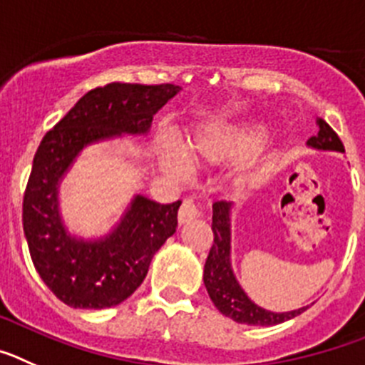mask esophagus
Segmentation results:
<instances>
[{"mask_svg": "<svg viewBox=\"0 0 365 365\" xmlns=\"http://www.w3.org/2000/svg\"><path fill=\"white\" fill-rule=\"evenodd\" d=\"M198 218V207L195 205V202L192 200H183L182 207H180L178 211V223L180 225H183V223L190 222V220Z\"/></svg>", "mask_w": 365, "mask_h": 365, "instance_id": "esophagus-1", "label": "esophagus"}]
</instances>
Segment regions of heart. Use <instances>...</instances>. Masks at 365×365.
<instances>
[{
  "mask_svg": "<svg viewBox=\"0 0 365 365\" xmlns=\"http://www.w3.org/2000/svg\"><path fill=\"white\" fill-rule=\"evenodd\" d=\"M267 125L262 121H232V123H209L202 127L183 147V160L175 147L163 145L160 150V165L167 175L176 180L189 178V165L209 163H242L229 176V185L236 192L255 189L262 182L269 153L262 147L267 138Z\"/></svg>",
  "mask_w": 365,
  "mask_h": 365,
  "instance_id": "heart-1",
  "label": "heart"
}]
</instances>
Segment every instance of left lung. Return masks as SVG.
Instances as JSON below:
<instances>
[{"label": "left lung", "instance_id": "1", "mask_svg": "<svg viewBox=\"0 0 365 365\" xmlns=\"http://www.w3.org/2000/svg\"><path fill=\"white\" fill-rule=\"evenodd\" d=\"M317 136L307 140V147L313 150H331V153H346L340 138L327 125L322 118H317ZM232 202L212 203V244L209 256L203 267V284L211 297L216 309L225 317L232 318L238 324L247 326H277L285 320L298 317L309 305L285 313H274L260 307L247 297L244 287L240 285L238 278L232 269Z\"/></svg>", "mask_w": 365, "mask_h": 365}]
</instances>
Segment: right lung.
<instances>
[{"label": "right lung", "instance_id": "1", "mask_svg": "<svg viewBox=\"0 0 365 365\" xmlns=\"http://www.w3.org/2000/svg\"><path fill=\"white\" fill-rule=\"evenodd\" d=\"M176 85L109 83L80 98L36 150L23 198V231L32 262L48 289L76 309H107L130 297L150 260L178 227L182 202L134 195L109 232H71L61 216L60 187L87 147L147 136L154 114L176 96Z\"/></svg>", "mask_w": 365, "mask_h": 365}]
</instances>
